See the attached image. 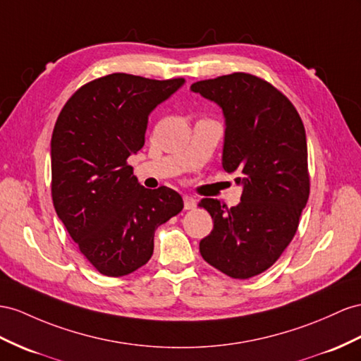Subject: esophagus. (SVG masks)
<instances>
[{"mask_svg": "<svg viewBox=\"0 0 361 361\" xmlns=\"http://www.w3.org/2000/svg\"><path fill=\"white\" fill-rule=\"evenodd\" d=\"M183 201H184V209L186 210H190V209H193L197 206V200L193 198V197H189V195H184V198H183Z\"/></svg>", "mask_w": 361, "mask_h": 361, "instance_id": "esophagus-1", "label": "esophagus"}]
</instances>
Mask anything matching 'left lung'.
<instances>
[{"mask_svg": "<svg viewBox=\"0 0 361 361\" xmlns=\"http://www.w3.org/2000/svg\"><path fill=\"white\" fill-rule=\"evenodd\" d=\"M190 91L223 109V168L243 186L227 209L204 198L214 230L200 241L207 264L233 279H248L279 259L310 197L307 135L291 102L269 82L247 73L192 84Z\"/></svg>", "mask_w": 361, "mask_h": 361, "instance_id": "left-lung-1", "label": "left lung"}]
</instances>
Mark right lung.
Instances as JSON below:
<instances>
[{
	"label": "right lung",
	"instance_id": "1",
	"mask_svg": "<svg viewBox=\"0 0 361 361\" xmlns=\"http://www.w3.org/2000/svg\"><path fill=\"white\" fill-rule=\"evenodd\" d=\"M184 85L113 73L79 88L51 135V197L59 219L94 269L111 277L140 269L154 232L178 215L183 198L146 189L126 163L145 145L147 117Z\"/></svg>",
	"mask_w": 361,
	"mask_h": 361
}]
</instances>
